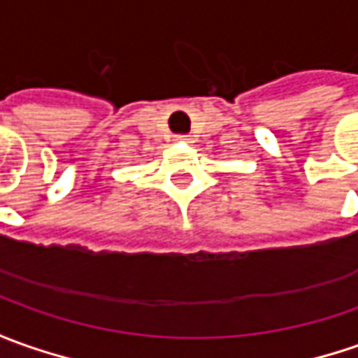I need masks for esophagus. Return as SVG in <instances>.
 I'll return each mask as SVG.
<instances>
[{"instance_id": "obj_1", "label": "esophagus", "mask_w": 358, "mask_h": 358, "mask_svg": "<svg viewBox=\"0 0 358 358\" xmlns=\"http://www.w3.org/2000/svg\"><path fill=\"white\" fill-rule=\"evenodd\" d=\"M176 141H178V143H192V137H189V135H176Z\"/></svg>"}]
</instances>
